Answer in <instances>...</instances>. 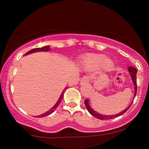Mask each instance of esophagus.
I'll use <instances>...</instances> for the list:
<instances>
[{
    "label": "esophagus",
    "mask_w": 149,
    "mask_h": 149,
    "mask_svg": "<svg viewBox=\"0 0 149 149\" xmlns=\"http://www.w3.org/2000/svg\"><path fill=\"white\" fill-rule=\"evenodd\" d=\"M89 81H90V77L88 76H87V75L84 76L83 77L81 78V84H87V83H88Z\"/></svg>",
    "instance_id": "1"
}]
</instances>
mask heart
<instances>
[{
    "label": "heart",
    "mask_w": 149,
    "mask_h": 149,
    "mask_svg": "<svg viewBox=\"0 0 149 149\" xmlns=\"http://www.w3.org/2000/svg\"><path fill=\"white\" fill-rule=\"evenodd\" d=\"M82 65L86 70H93L100 67L103 71L108 72L115 67L113 61L106 58L105 54L95 53L85 55L82 58Z\"/></svg>",
    "instance_id": "b5f03b06"
}]
</instances>
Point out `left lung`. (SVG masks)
<instances>
[{
	"label": "left lung",
	"instance_id": "1",
	"mask_svg": "<svg viewBox=\"0 0 149 149\" xmlns=\"http://www.w3.org/2000/svg\"><path fill=\"white\" fill-rule=\"evenodd\" d=\"M128 72H130V75H131V77L132 81H133L134 86H135V87H134V88H135V95H134V97H135L137 93V70L135 68L133 67V66H129V67H128ZM132 103H133V102H131V104ZM84 104H85V106L86 108H87L88 111L89 113L93 115V116L95 117L96 118L99 119H101V120H104V119H111L115 118V117H117L119 116H121V115H122L123 114L125 113L129 109V108L131 107V104L128 106V107L124 110V111L121 112L120 113L116 114V115H102V114H100L97 113L96 111H93L89 105V100H86L85 102H84Z\"/></svg>",
	"mask_w": 149,
	"mask_h": 149
}]
</instances>
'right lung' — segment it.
I'll list each match as a JSON object with an SVG mask.
<instances>
[{
    "mask_svg": "<svg viewBox=\"0 0 149 149\" xmlns=\"http://www.w3.org/2000/svg\"><path fill=\"white\" fill-rule=\"evenodd\" d=\"M48 50H49V46H45V47H38V48H34V49H31V50H30V51H28V52H27L25 55L31 54V53L36 52H45V51H48ZM64 91H65V90H64ZM64 91H63V92H62L61 95L59 99H58V100L57 101V102L56 103V104H55V105L53 106V107L51 108L50 110H49L48 111H47L46 113L42 114V115H38V117H46V116H47V115H50V114H52L53 112L55 111V109H56V107H58V106L60 104L62 98H63V94H64Z\"/></svg>",
    "mask_w": 149,
    "mask_h": 149,
    "instance_id": "obj_1",
    "label": "right lung"
}]
</instances>
